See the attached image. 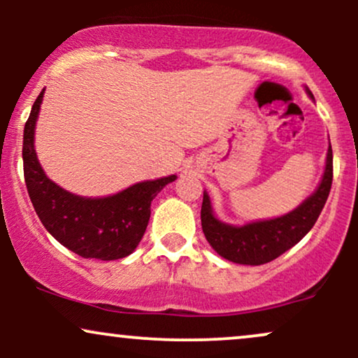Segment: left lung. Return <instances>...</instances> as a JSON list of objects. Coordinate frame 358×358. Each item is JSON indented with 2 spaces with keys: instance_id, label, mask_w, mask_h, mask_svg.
I'll return each instance as SVG.
<instances>
[{
  "instance_id": "8db88e82",
  "label": "left lung",
  "mask_w": 358,
  "mask_h": 358,
  "mask_svg": "<svg viewBox=\"0 0 358 358\" xmlns=\"http://www.w3.org/2000/svg\"><path fill=\"white\" fill-rule=\"evenodd\" d=\"M308 94L311 96L310 90ZM331 180H334V153H331V146H328L323 180L318 190L310 199H306L296 210L286 215L271 220L252 222L244 227H232L217 220L212 213L208 195L203 192L200 219H202L205 237L219 256L237 264L261 266L274 261L287 249L298 244L311 231L330 195Z\"/></svg>"
}]
</instances>
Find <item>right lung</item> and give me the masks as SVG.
Instances as JSON below:
<instances>
[{
	"label": "right lung",
	"mask_w": 358,
	"mask_h": 358,
	"mask_svg": "<svg viewBox=\"0 0 358 358\" xmlns=\"http://www.w3.org/2000/svg\"><path fill=\"white\" fill-rule=\"evenodd\" d=\"M43 90L34 102L23 133L24 183L36 215L62 245L82 257L114 261L129 256L146 231L151 200L176 176L136 183L106 199H84L65 192L47 178L35 153V122Z\"/></svg>",
	"instance_id": "add662e5"
}]
</instances>
